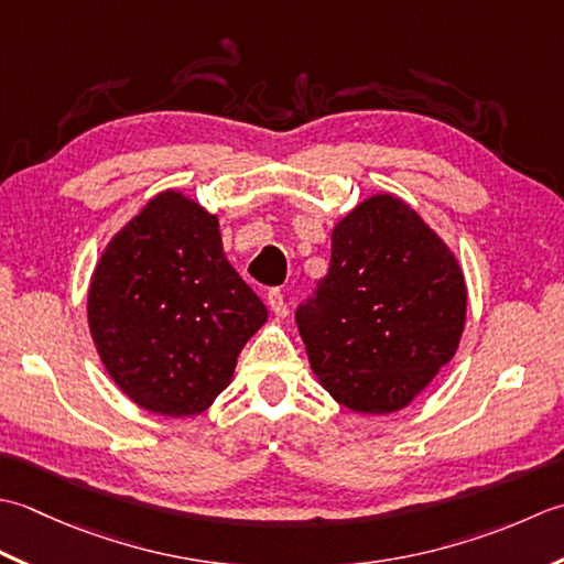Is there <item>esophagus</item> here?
<instances>
[{
	"instance_id": "1",
	"label": "esophagus",
	"mask_w": 564,
	"mask_h": 564,
	"mask_svg": "<svg viewBox=\"0 0 564 564\" xmlns=\"http://www.w3.org/2000/svg\"><path fill=\"white\" fill-rule=\"evenodd\" d=\"M268 304H270V308H272V314L278 316V318H284L286 314H290V306H286V299H284V292H282V290H270Z\"/></svg>"
}]
</instances>
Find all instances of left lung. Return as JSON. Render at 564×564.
Returning <instances> with one entry per match:
<instances>
[{"mask_svg": "<svg viewBox=\"0 0 564 564\" xmlns=\"http://www.w3.org/2000/svg\"><path fill=\"white\" fill-rule=\"evenodd\" d=\"M465 312L453 252L409 204L377 194L333 228L328 274L296 306V326L338 404L392 413L453 360Z\"/></svg>", "mask_w": 564, "mask_h": 564, "instance_id": "obj_1", "label": "left lung"}]
</instances>
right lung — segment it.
Returning <instances> with one entry per match:
<instances>
[{
  "label": "right lung",
  "mask_w": 564,
  "mask_h": 564,
  "mask_svg": "<svg viewBox=\"0 0 564 564\" xmlns=\"http://www.w3.org/2000/svg\"><path fill=\"white\" fill-rule=\"evenodd\" d=\"M87 318L123 394L175 419L231 384L268 308L228 265L216 216L163 192L111 238L91 274Z\"/></svg>",
  "instance_id": "obj_1"
}]
</instances>
